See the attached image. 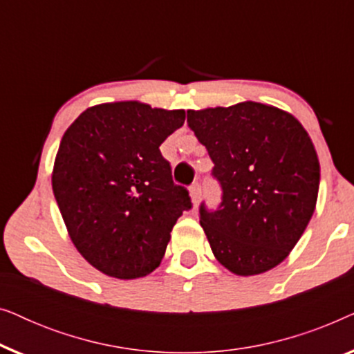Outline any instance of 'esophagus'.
Instances as JSON below:
<instances>
[{"mask_svg":"<svg viewBox=\"0 0 354 354\" xmlns=\"http://www.w3.org/2000/svg\"><path fill=\"white\" fill-rule=\"evenodd\" d=\"M190 196H192V201L193 205L198 206V203L201 200V187L198 185V183H193L190 187Z\"/></svg>","mask_w":354,"mask_h":354,"instance_id":"34e87169","label":"esophagus"}]
</instances>
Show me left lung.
<instances>
[{
    "label": "left lung",
    "instance_id": "8db88e82",
    "mask_svg": "<svg viewBox=\"0 0 354 354\" xmlns=\"http://www.w3.org/2000/svg\"><path fill=\"white\" fill-rule=\"evenodd\" d=\"M222 187L200 224L216 259L236 275H258L295 248L316 209L321 166L299 120L275 106L243 101L187 111Z\"/></svg>",
    "mask_w": 354,
    "mask_h": 354
}]
</instances>
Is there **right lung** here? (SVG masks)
<instances>
[{"label": "right lung", "mask_w": 354, "mask_h": 354, "mask_svg": "<svg viewBox=\"0 0 354 354\" xmlns=\"http://www.w3.org/2000/svg\"><path fill=\"white\" fill-rule=\"evenodd\" d=\"M183 122V109L118 101L85 109L62 135L53 193L72 243L100 272L130 280L161 264L192 207L159 151Z\"/></svg>", "instance_id": "obj_1"}]
</instances>
